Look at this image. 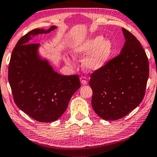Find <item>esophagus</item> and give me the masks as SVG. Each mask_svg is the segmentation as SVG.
Masks as SVG:
<instances>
[{
	"mask_svg": "<svg viewBox=\"0 0 157 157\" xmlns=\"http://www.w3.org/2000/svg\"><path fill=\"white\" fill-rule=\"evenodd\" d=\"M80 82L82 85H86V84H87V83H88L87 80H86V77H84V76L81 77L80 78Z\"/></svg>",
	"mask_w": 157,
	"mask_h": 157,
	"instance_id": "esophagus-1",
	"label": "esophagus"
}]
</instances>
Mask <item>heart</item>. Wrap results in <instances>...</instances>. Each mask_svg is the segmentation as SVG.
<instances>
[{"label":"heart","instance_id":"b5f03b06","mask_svg":"<svg viewBox=\"0 0 157 157\" xmlns=\"http://www.w3.org/2000/svg\"><path fill=\"white\" fill-rule=\"evenodd\" d=\"M113 44L110 40H105L102 36H97L75 46L72 49V54L76 57L84 55L93 51L84 58L83 65L89 71H96L108 61L113 54ZM64 61L68 64L72 63L71 59L67 57L64 58Z\"/></svg>","mask_w":157,"mask_h":157}]
</instances>
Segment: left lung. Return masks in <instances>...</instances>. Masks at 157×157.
I'll return each instance as SVG.
<instances>
[{"instance_id": "1", "label": "left lung", "mask_w": 157, "mask_h": 157, "mask_svg": "<svg viewBox=\"0 0 157 157\" xmlns=\"http://www.w3.org/2000/svg\"><path fill=\"white\" fill-rule=\"evenodd\" d=\"M125 43L118 56L90 75L91 105L105 120H117L138 106L145 96L149 61L141 44L122 29Z\"/></svg>"}]
</instances>
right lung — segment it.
Wrapping results in <instances>:
<instances>
[{
  "label": "right lung",
  "mask_w": 157,
  "mask_h": 157,
  "mask_svg": "<svg viewBox=\"0 0 157 157\" xmlns=\"http://www.w3.org/2000/svg\"><path fill=\"white\" fill-rule=\"evenodd\" d=\"M36 29L24 35L12 52L8 67V80L17 107L40 122L56 121L63 114L70 99L81 86L78 75H62L37 53L39 44L29 43L31 36L48 33Z\"/></svg>",
  "instance_id": "right-lung-1"
}]
</instances>
